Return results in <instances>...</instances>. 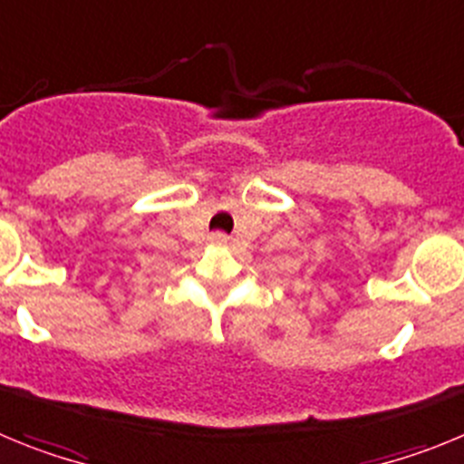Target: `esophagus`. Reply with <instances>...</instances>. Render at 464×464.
<instances>
[{
  "label": "esophagus",
  "mask_w": 464,
  "mask_h": 464,
  "mask_svg": "<svg viewBox=\"0 0 464 464\" xmlns=\"http://www.w3.org/2000/svg\"><path fill=\"white\" fill-rule=\"evenodd\" d=\"M211 241H216V244H225L227 239H225V235H220V232H218V235L211 237Z\"/></svg>",
  "instance_id": "esophagus-1"
}]
</instances>
